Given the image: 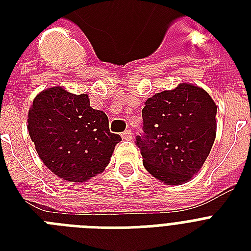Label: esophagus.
<instances>
[{
  "mask_svg": "<svg viewBox=\"0 0 251 251\" xmlns=\"http://www.w3.org/2000/svg\"><path fill=\"white\" fill-rule=\"evenodd\" d=\"M121 137H122V139H125V141H130V139H133L134 134H133V131H131V130L127 129L121 134Z\"/></svg>",
  "mask_w": 251,
  "mask_h": 251,
  "instance_id": "34e87169",
  "label": "esophagus"
}]
</instances>
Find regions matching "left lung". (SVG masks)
I'll return each mask as SVG.
<instances>
[{"label":"left lung","mask_w":251,"mask_h":251,"mask_svg":"<svg viewBox=\"0 0 251 251\" xmlns=\"http://www.w3.org/2000/svg\"><path fill=\"white\" fill-rule=\"evenodd\" d=\"M218 106L206 91L181 83L150 98L137 137L143 165L167 185L189 181L202 168L216 137Z\"/></svg>","instance_id":"left-lung-1"}]
</instances>
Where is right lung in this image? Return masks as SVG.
<instances>
[{"instance_id": "1", "label": "right lung", "mask_w": 251, "mask_h": 251, "mask_svg": "<svg viewBox=\"0 0 251 251\" xmlns=\"http://www.w3.org/2000/svg\"><path fill=\"white\" fill-rule=\"evenodd\" d=\"M27 127L43 163L70 182L101 173L121 141L110 133L108 116L91 108L88 95L70 94L62 87L37 95Z\"/></svg>"}]
</instances>
